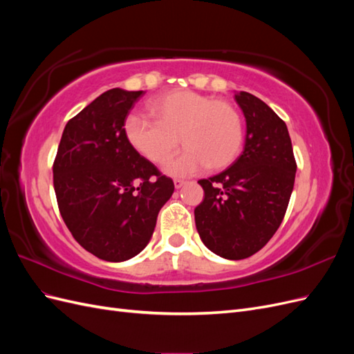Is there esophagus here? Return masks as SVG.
Wrapping results in <instances>:
<instances>
[{"instance_id":"obj_1","label":"esophagus","mask_w":354,"mask_h":354,"mask_svg":"<svg viewBox=\"0 0 354 354\" xmlns=\"http://www.w3.org/2000/svg\"><path fill=\"white\" fill-rule=\"evenodd\" d=\"M185 185H186V181H185V180H180V178L174 180V187H176V189H180V187H183Z\"/></svg>"}]
</instances>
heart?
Listing matches in <instances>:
<instances>
[{
	"instance_id": "b5f03b06",
	"label": "heart",
	"mask_w": 354,
	"mask_h": 354,
	"mask_svg": "<svg viewBox=\"0 0 354 354\" xmlns=\"http://www.w3.org/2000/svg\"><path fill=\"white\" fill-rule=\"evenodd\" d=\"M153 116H127L124 134L134 151L160 165L178 151L180 138L186 151L165 167L173 177H187L208 165L229 167L242 147V118L233 104L214 100L192 90H171L149 102Z\"/></svg>"
}]
</instances>
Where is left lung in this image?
Masks as SVG:
<instances>
[{
	"instance_id": "left-lung-1",
	"label": "left lung",
	"mask_w": 354,
	"mask_h": 354,
	"mask_svg": "<svg viewBox=\"0 0 354 354\" xmlns=\"http://www.w3.org/2000/svg\"><path fill=\"white\" fill-rule=\"evenodd\" d=\"M243 112V152L223 173L199 180L203 201L195 208L199 236L227 260L248 259L279 229L291 198L297 164L286 124L246 91L234 93Z\"/></svg>"
}]
</instances>
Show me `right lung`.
<instances>
[{
    "label": "right lung",
    "instance_id": "obj_1",
    "mask_svg": "<svg viewBox=\"0 0 354 354\" xmlns=\"http://www.w3.org/2000/svg\"><path fill=\"white\" fill-rule=\"evenodd\" d=\"M143 91L112 88L66 124L53 165L63 221L84 250L121 263L151 241L173 180L127 142L124 124Z\"/></svg>",
    "mask_w": 354,
    "mask_h": 354
}]
</instances>
